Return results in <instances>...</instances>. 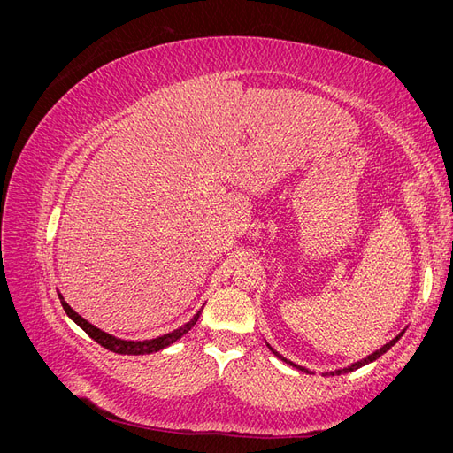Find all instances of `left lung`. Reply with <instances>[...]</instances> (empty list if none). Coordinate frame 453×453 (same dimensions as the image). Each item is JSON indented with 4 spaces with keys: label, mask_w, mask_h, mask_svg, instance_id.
Masks as SVG:
<instances>
[{
    "label": "left lung",
    "mask_w": 453,
    "mask_h": 453,
    "mask_svg": "<svg viewBox=\"0 0 453 453\" xmlns=\"http://www.w3.org/2000/svg\"><path fill=\"white\" fill-rule=\"evenodd\" d=\"M404 334V331L401 333V334H396L393 340H389L388 342V344L386 346H381L380 349H376L374 353H370L368 355V357H365V359H361V361H357V363H351L349 366H346V368H338V370H333V372H325V376H340V374H346V372H353V370H357V368H361V366H365V365H368V363H372V361H376L378 357H381V355L383 353H386L388 349H391L395 344H396V342H399V338ZM268 348H270V351L273 353V355H276V357L278 359H281V361H285L287 365H291V366H295V368H298V370H304V372L306 374H310V370L308 368H303V366H298V365H295V363H291V361H287L285 357H283V355H280L276 349H273L270 344H266Z\"/></svg>",
    "instance_id": "8db88e82"
}]
</instances>
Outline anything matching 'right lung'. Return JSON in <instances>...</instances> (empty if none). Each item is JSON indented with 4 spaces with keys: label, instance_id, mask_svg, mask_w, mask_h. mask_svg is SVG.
Wrapping results in <instances>:
<instances>
[{
    "label": "right lung",
    "instance_id": "1",
    "mask_svg": "<svg viewBox=\"0 0 453 453\" xmlns=\"http://www.w3.org/2000/svg\"><path fill=\"white\" fill-rule=\"evenodd\" d=\"M58 298H60L64 311L67 313V318H70L72 321H75L92 340L98 342L100 346H104L105 349L113 351V353H120V355H147V353H155V351H160V349H164V348H168L170 344H173L175 340H180L183 334H187V333L190 331V328H193V326L196 325V321H198V318H200V313H202V310H198V311L193 315V319L187 321L185 325H181L180 328H175V331H172V333H168V334H162V336L150 338V340H122V338H117V336H113V334L104 333L102 328L94 326L92 323H88L87 319L81 318V315H79L70 304L65 303L64 296H62L60 293H58Z\"/></svg>",
    "mask_w": 453,
    "mask_h": 453
}]
</instances>
